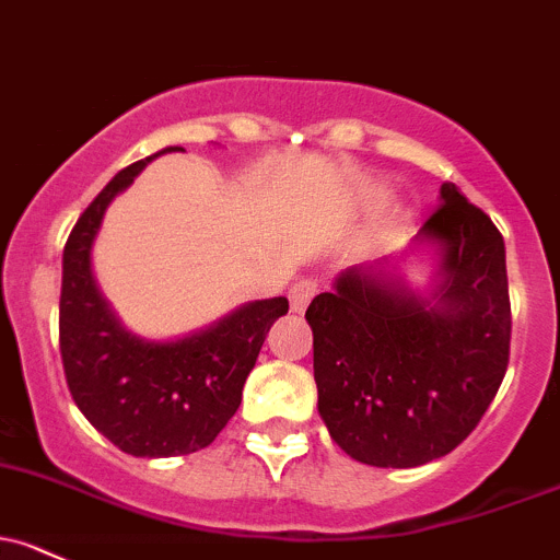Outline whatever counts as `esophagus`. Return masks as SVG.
<instances>
[{"label":"esophagus","mask_w":560,"mask_h":560,"mask_svg":"<svg viewBox=\"0 0 560 560\" xmlns=\"http://www.w3.org/2000/svg\"><path fill=\"white\" fill-rule=\"evenodd\" d=\"M316 292H319V281H314V279L298 281V284L290 290L292 311H295V314H303V311L308 308L311 300H314Z\"/></svg>","instance_id":"esophagus-1"}]
</instances>
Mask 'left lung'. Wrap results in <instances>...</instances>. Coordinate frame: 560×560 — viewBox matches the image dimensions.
<instances>
[{"mask_svg": "<svg viewBox=\"0 0 560 560\" xmlns=\"http://www.w3.org/2000/svg\"><path fill=\"white\" fill-rule=\"evenodd\" d=\"M416 241L440 252L432 298L364 265L305 311L319 416L329 438L370 467L408 469L451 453L508 373V262L491 217L445 182Z\"/></svg>", "mask_w": 560, "mask_h": 560, "instance_id": "obj_1", "label": "left lung"}]
</instances>
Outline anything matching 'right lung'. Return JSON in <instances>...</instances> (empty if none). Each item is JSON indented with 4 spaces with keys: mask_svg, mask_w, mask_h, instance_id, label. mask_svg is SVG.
<instances>
[{
    "mask_svg": "<svg viewBox=\"0 0 560 560\" xmlns=\"http://www.w3.org/2000/svg\"><path fill=\"white\" fill-rule=\"evenodd\" d=\"M185 152L166 147L163 152ZM131 163L93 198L63 246L58 340L69 392L117 448L144 458L196 453L214 443L241 405L265 335L290 311L287 298L255 300L187 338H137L98 292L91 246L117 192L158 158Z\"/></svg>",
    "mask_w": 560,
    "mask_h": 560,
    "instance_id": "add662e5",
    "label": "right lung"
}]
</instances>
